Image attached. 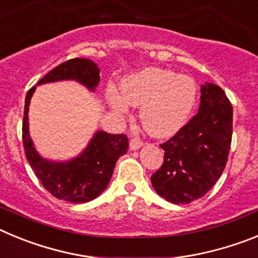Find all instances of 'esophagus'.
I'll list each match as a JSON object with an SVG mask.
<instances>
[{"mask_svg":"<svg viewBox=\"0 0 258 258\" xmlns=\"http://www.w3.org/2000/svg\"><path fill=\"white\" fill-rule=\"evenodd\" d=\"M129 146H131V150H138L142 147L143 142L141 140H138V138H133V140H131V142H129Z\"/></svg>","mask_w":258,"mask_h":258,"instance_id":"1","label":"esophagus"}]
</instances>
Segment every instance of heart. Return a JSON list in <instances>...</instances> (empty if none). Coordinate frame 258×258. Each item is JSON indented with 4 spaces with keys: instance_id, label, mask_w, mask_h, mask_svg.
I'll return each instance as SVG.
<instances>
[{
    "instance_id": "obj_1",
    "label": "heart",
    "mask_w": 258,
    "mask_h": 258,
    "mask_svg": "<svg viewBox=\"0 0 258 258\" xmlns=\"http://www.w3.org/2000/svg\"><path fill=\"white\" fill-rule=\"evenodd\" d=\"M108 102L125 115L131 106L141 107L140 118L147 133L170 137L190 117L197 102V84L186 75L161 68H145L122 81V95L111 89Z\"/></svg>"
}]
</instances>
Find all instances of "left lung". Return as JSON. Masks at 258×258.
Here are the masks:
<instances>
[{
  "instance_id": "8db88e82",
  "label": "left lung",
  "mask_w": 258,
  "mask_h": 258,
  "mask_svg": "<svg viewBox=\"0 0 258 258\" xmlns=\"http://www.w3.org/2000/svg\"><path fill=\"white\" fill-rule=\"evenodd\" d=\"M199 112L160 145L164 163L151 175L161 198L188 204L204 197L226 166L232 137V106L220 86L202 85Z\"/></svg>"
}]
</instances>
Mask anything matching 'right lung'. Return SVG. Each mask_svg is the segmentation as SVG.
I'll return each mask as SVG.
<instances>
[{"mask_svg": "<svg viewBox=\"0 0 258 258\" xmlns=\"http://www.w3.org/2000/svg\"><path fill=\"white\" fill-rule=\"evenodd\" d=\"M61 80H75L93 92L101 81L99 68L90 59H70L45 75L37 85ZM35 89L33 86L27 93L23 117V146L27 160L42 186L56 199L76 204L95 199L108 186L118 157L126 154L127 137L99 131L79 156L68 161L44 159L36 151L28 131V106Z\"/></svg>", "mask_w": 258, "mask_h": 258, "instance_id": "right-lung-1", "label": "right lung"}]
</instances>
